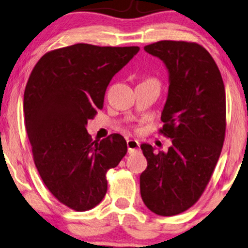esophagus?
I'll list each match as a JSON object with an SVG mask.
<instances>
[{"label": "esophagus", "instance_id": "obj_1", "mask_svg": "<svg viewBox=\"0 0 248 248\" xmlns=\"http://www.w3.org/2000/svg\"><path fill=\"white\" fill-rule=\"evenodd\" d=\"M140 143L138 140H127V151L128 154H134L135 151L139 150Z\"/></svg>", "mask_w": 248, "mask_h": 248}]
</instances>
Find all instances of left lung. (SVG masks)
Masks as SVG:
<instances>
[{
    "instance_id": "obj_1",
    "label": "left lung",
    "mask_w": 248,
    "mask_h": 248,
    "mask_svg": "<svg viewBox=\"0 0 248 248\" xmlns=\"http://www.w3.org/2000/svg\"><path fill=\"white\" fill-rule=\"evenodd\" d=\"M144 50L168 71L160 132L171 145L157 154L141 144L148 167L140 175V192L150 211L169 217L198 201L215 170L225 141V86L215 60L199 44L161 40Z\"/></svg>"
}]
</instances>
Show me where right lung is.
<instances>
[{
  "instance_id": "add662e5",
  "label": "right lung",
  "mask_w": 248,
  "mask_h": 248,
  "mask_svg": "<svg viewBox=\"0 0 248 248\" xmlns=\"http://www.w3.org/2000/svg\"><path fill=\"white\" fill-rule=\"evenodd\" d=\"M139 50L90 44L63 47L46 53L27 82L25 125L36 168L49 192L76 211L99 204L107 192V170L127 152L121 134L93 141L86 126L103 108L111 78Z\"/></svg>"
}]
</instances>
